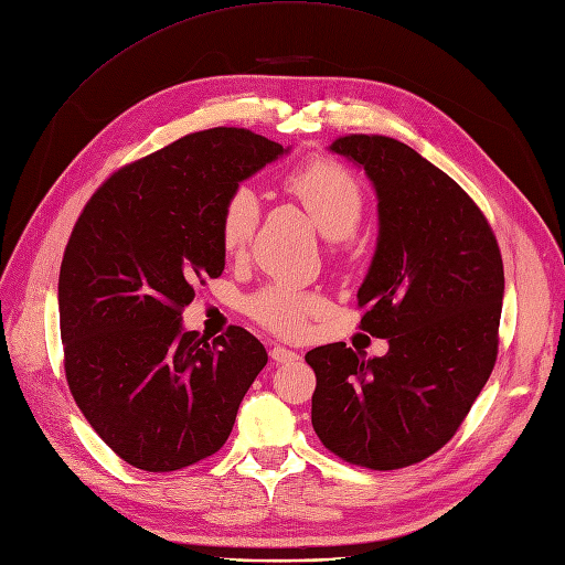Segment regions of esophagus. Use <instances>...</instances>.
<instances>
[{"mask_svg": "<svg viewBox=\"0 0 565 565\" xmlns=\"http://www.w3.org/2000/svg\"><path fill=\"white\" fill-rule=\"evenodd\" d=\"M268 354H271V359L276 363H294V361H299V354L291 352V349H287L282 344H274L271 352H268Z\"/></svg>", "mask_w": 565, "mask_h": 565, "instance_id": "1", "label": "esophagus"}]
</instances>
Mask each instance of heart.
<instances>
[{
    "mask_svg": "<svg viewBox=\"0 0 565 565\" xmlns=\"http://www.w3.org/2000/svg\"><path fill=\"white\" fill-rule=\"evenodd\" d=\"M285 191L297 200L315 225L333 244H347L365 211L363 185L352 170L338 160L315 158L289 170L282 179ZM259 225V200L250 185H236L225 198L218 216V241L225 255L246 250ZM327 310L321 294L299 289L289 282H271L246 299V312L259 327L285 338L301 335L310 319Z\"/></svg>",
    "mask_w": 565,
    "mask_h": 565,
    "instance_id": "obj_1",
    "label": "heart"
}]
</instances>
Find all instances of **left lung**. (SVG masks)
Here are the masks:
<instances>
[{"label":"left lung","mask_w":565,"mask_h":565,"mask_svg":"<svg viewBox=\"0 0 565 565\" xmlns=\"http://www.w3.org/2000/svg\"><path fill=\"white\" fill-rule=\"evenodd\" d=\"M331 151L377 188L380 241L359 289V329L386 338L388 354L310 349L312 427L349 465L412 467L452 439L494 370L501 250L462 185L405 142L352 132Z\"/></svg>","instance_id":"8db88e82"}]
</instances>
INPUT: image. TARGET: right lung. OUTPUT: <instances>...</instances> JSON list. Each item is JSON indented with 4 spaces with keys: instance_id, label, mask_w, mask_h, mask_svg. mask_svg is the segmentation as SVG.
I'll return each mask as SVG.
<instances>
[{
    "instance_id": "1",
    "label": "right lung",
    "mask_w": 565,
    "mask_h": 565,
    "mask_svg": "<svg viewBox=\"0 0 565 565\" xmlns=\"http://www.w3.org/2000/svg\"><path fill=\"white\" fill-rule=\"evenodd\" d=\"M248 128H209L119 168L89 198L60 268V329L71 395L130 467H191L227 441L266 365L241 327L181 331L195 287L218 278L225 198L280 153Z\"/></svg>"
}]
</instances>
